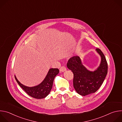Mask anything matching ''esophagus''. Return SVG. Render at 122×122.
Returning a JSON list of instances; mask_svg holds the SVG:
<instances>
[{
	"label": "esophagus",
	"mask_w": 122,
	"mask_h": 122,
	"mask_svg": "<svg viewBox=\"0 0 122 122\" xmlns=\"http://www.w3.org/2000/svg\"><path fill=\"white\" fill-rule=\"evenodd\" d=\"M66 68L65 66H62L60 67V72H64L65 71H66Z\"/></svg>",
	"instance_id": "34e87169"
}]
</instances>
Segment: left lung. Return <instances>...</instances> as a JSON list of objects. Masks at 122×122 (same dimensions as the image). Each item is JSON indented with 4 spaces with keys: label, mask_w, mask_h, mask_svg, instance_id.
Here are the masks:
<instances>
[{
    "label": "left lung",
    "mask_w": 122,
    "mask_h": 122,
    "mask_svg": "<svg viewBox=\"0 0 122 122\" xmlns=\"http://www.w3.org/2000/svg\"><path fill=\"white\" fill-rule=\"evenodd\" d=\"M96 51L101 57V62L94 71L88 70L78 56H72L67 63V68L74 75V88L77 93L83 96L95 93L100 88L108 73V64L105 56L99 49L97 48Z\"/></svg>",
    "instance_id": "obj_1"
}]
</instances>
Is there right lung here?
Listing matches in <instances>:
<instances>
[{
	"instance_id": "add662e5",
	"label": "right lung",
	"mask_w": 122,
	"mask_h": 122,
	"mask_svg": "<svg viewBox=\"0 0 122 122\" xmlns=\"http://www.w3.org/2000/svg\"><path fill=\"white\" fill-rule=\"evenodd\" d=\"M59 72L58 68H50L44 80L40 84L33 87L25 86L17 80L15 76V78L21 87L29 96L37 99H41L49 94L53 87L54 79Z\"/></svg>"
}]
</instances>
